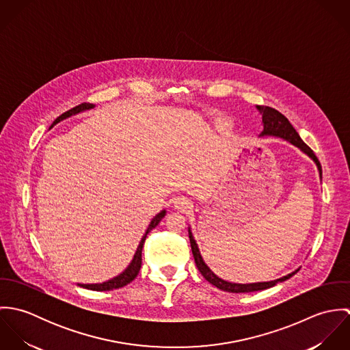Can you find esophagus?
<instances>
[{
	"instance_id": "34e87169",
	"label": "esophagus",
	"mask_w": 350,
	"mask_h": 350,
	"mask_svg": "<svg viewBox=\"0 0 350 350\" xmlns=\"http://www.w3.org/2000/svg\"><path fill=\"white\" fill-rule=\"evenodd\" d=\"M174 207L179 211H189L193 208V200L186 197H176L174 200Z\"/></svg>"
}]
</instances>
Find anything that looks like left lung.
<instances>
[{
  "label": "left lung",
  "mask_w": 350,
  "mask_h": 350,
  "mask_svg": "<svg viewBox=\"0 0 350 350\" xmlns=\"http://www.w3.org/2000/svg\"><path fill=\"white\" fill-rule=\"evenodd\" d=\"M257 110L260 111L261 117H262V132L258 135L260 137L262 136H275V137H282L283 140L291 143L293 146L298 147L303 153H306L308 157H311L314 160V163L317 164L318 167V171H319V176L322 179V167H321V163L318 160V157L315 156V153L312 152V150L300 139L298 132L294 129V126L290 124V121L287 120V117H284L280 111H278L276 109L273 107H269V106H256ZM189 237H190V244H191V250H193V256H194V260H196V264H197V268L200 269L202 276L208 282L211 283L213 286H215L217 288L222 290V291H228V293H253V291H260V290H267L269 287H273L276 283L279 282H284L287 279H290L293 275H295L298 272L294 271L280 279H276V280H271V282H260V283H250V284H239V283H230V282H226L221 278H218L207 265L206 262L203 261L202 256H200V250H198V245H197V241L194 240V236L191 233V228H189Z\"/></svg>",
  "instance_id": "1"
}]
</instances>
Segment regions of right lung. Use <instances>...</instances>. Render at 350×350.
Returning a JSON list of instances; mask_svg holds the SVG:
<instances>
[{"mask_svg":"<svg viewBox=\"0 0 350 350\" xmlns=\"http://www.w3.org/2000/svg\"><path fill=\"white\" fill-rule=\"evenodd\" d=\"M94 106H96V105H93V103H81V105H78V106H75V107L67 110V111L63 113L62 116H59V117L52 122L51 128H52L53 125H56L57 122H60V121H63V120H66V118H68V117H71V116H75V114H78V113H81V111L93 109ZM164 215H165V210H161L160 213H157V214L153 217V219L150 221V224L148 225V229L146 230V234L143 236V239H142V241H140V244H139V247H137V250H136V253H135V256H133L131 264L126 267V269H125L124 272H121L118 276H116V278H113V279H110V280H107V282H103V283H97V284H78V286H81V287H83V288H88V290H93V291H110V290L121 288V287L129 284V283L137 276V273H139V271H140V268H142V250H143V245H144V243H146L147 234L150 233L153 228L157 226V224L161 221V218H164Z\"/></svg>","mask_w":350,"mask_h":350,"instance_id":"1","label":"right lung"}]
</instances>
